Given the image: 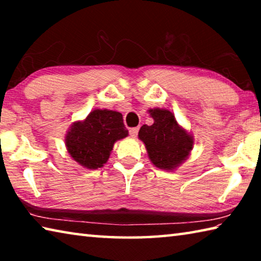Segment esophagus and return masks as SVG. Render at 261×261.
<instances>
[{"mask_svg":"<svg viewBox=\"0 0 261 261\" xmlns=\"http://www.w3.org/2000/svg\"><path fill=\"white\" fill-rule=\"evenodd\" d=\"M138 131H139V127L136 126V127H131V129L129 130V134L131 137H137V135H138Z\"/></svg>","mask_w":261,"mask_h":261,"instance_id":"obj_1","label":"esophagus"}]
</instances>
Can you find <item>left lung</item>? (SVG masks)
Here are the masks:
<instances>
[{
    "label": "left lung",
    "mask_w": 261,
    "mask_h": 261,
    "mask_svg": "<svg viewBox=\"0 0 261 261\" xmlns=\"http://www.w3.org/2000/svg\"><path fill=\"white\" fill-rule=\"evenodd\" d=\"M154 123L144 124L139 138L146 146L148 158L155 167L174 170L182 163L193 147L192 136L178 125L174 114L167 109H149Z\"/></svg>",
    "instance_id": "1"
}]
</instances>
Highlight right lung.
Here are the masks:
<instances>
[{
	"label": "right lung",
	"instance_id": "obj_1",
	"mask_svg": "<svg viewBox=\"0 0 261 261\" xmlns=\"http://www.w3.org/2000/svg\"><path fill=\"white\" fill-rule=\"evenodd\" d=\"M127 130L121 113L95 109L82 122H74L65 137L68 152L87 169H98L108 161L115 141L125 138Z\"/></svg>",
	"mask_w": 261,
	"mask_h": 261
}]
</instances>
